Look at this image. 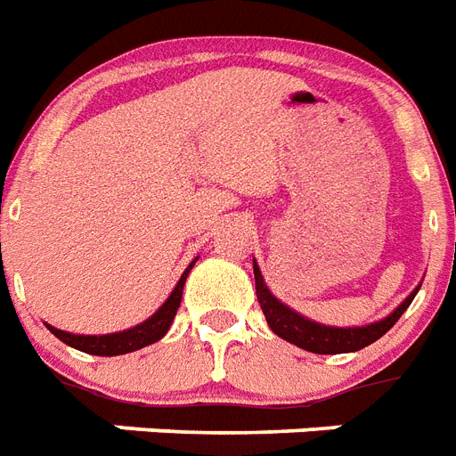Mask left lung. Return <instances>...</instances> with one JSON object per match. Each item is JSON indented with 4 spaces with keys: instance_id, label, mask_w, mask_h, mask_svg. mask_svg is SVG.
I'll use <instances>...</instances> for the list:
<instances>
[{
    "instance_id": "8db88e82",
    "label": "left lung",
    "mask_w": 456,
    "mask_h": 456,
    "mask_svg": "<svg viewBox=\"0 0 456 456\" xmlns=\"http://www.w3.org/2000/svg\"><path fill=\"white\" fill-rule=\"evenodd\" d=\"M254 280H256V298L261 304V311L265 315V322L280 338H285L289 344L304 348V351L320 353V355H337V353H355L365 346L374 344L377 338H381L386 331L391 330L400 320V315L407 311V305L412 304V298L417 297V289L410 291V297L388 313L386 318L370 322V325L360 327H331L315 322V320L305 318L287 304H282L271 289L265 285L261 268H258L256 258H254Z\"/></svg>"
}]
</instances>
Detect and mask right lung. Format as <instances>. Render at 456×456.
<instances>
[{
  "instance_id": "right-lung-1",
  "label": "right lung",
  "mask_w": 456,
  "mask_h": 456,
  "mask_svg": "<svg viewBox=\"0 0 456 456\" xmlns=\"http://www.w3.org/2000/svg\"><path fill=\"white\" fill-rule=\"evenodd\" d=\"M198 261V258H195ZM195 261H191V265L185 268L181 280L176 282V287L171 289V294L167 297V301L159 305L158 311L152 313L151 318L143 320V322H138L136 327H129L125 331H115V334H70V331L56 330V327L46 325V330L58 337L63 344L72 346V348H77L82 353H89V355H125V353H134L138 348H145V346L155 344L159 338L165 337L167 331H169L171 322L176 318L178 305H181V297H183V285L185 278H188V273L192 271V265Z\"/></svg>"
}]
</instances>
